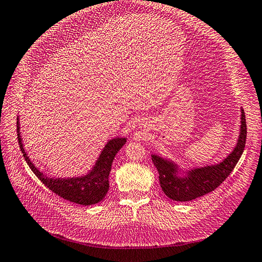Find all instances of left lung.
I'll return each instance as SVG.
<instances>
[{
    "label": "left lung",
    "mask_w": 262,
    "mask_h": 262,
    "mask_svg": "<svg viewBox=\"0 0 262 262\" xmlns=\"http://www.w3.org/2000/svg\"><path fill=\"white\" fill-rule=\"evenodd\" d=\"M247 122L245 111L241 110L240 135L235 148L226 158L219 164L193 168L183 171L176 162L151 155L154 165L159 172L161 189L172 201L188 202L207 193H211L222 184L241 158L246 146Z\"/></svg>",
    "instance_id": "8db88e82"
}]
</instances>
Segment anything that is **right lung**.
Masks as SVG:
<instances>
[{"label": "right lung", "mask_w": 262, "mask_h": 262, "mask_svg": "<svg viewBox=\"0 0 262 262\" xmlns=\"http://www.w3.org/2000/svg\"><path fill=\"white\" fill-rule=\"evenodd\" d=\"M17 141H19L20 149L23 154V158L26 159L28 166L31 168L36 175L47 187L54 191L58 196L62 197L69 202L76 203L79 205H93L101 202L106 195L110 184L108 175L112 168V162L118 151L124 146L126 138H114L110 140L102 152L98 157L94 167L84 176L72 177V178H51L46 173L40 171L38 168L29 159L27 152L23 148L22 139L20 135V122L19 116L16 121Z\"/></svg>", "instance_id": "right-lung-1"}]
</instances>
